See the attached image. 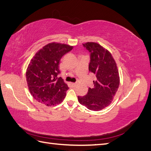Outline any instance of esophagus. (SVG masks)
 <instances>
[{
  "mask_svg": "<svg viewBox=\"0 0 151 151\" xmlns=\"http://www.w3.org/2000/svg\"><path fill=\"white\" fill-rule=\"evenodd\" d=\"M78 83H73V84H72V85H73V87L74 88H75V87H76V86H78Z\"/></svg>",
  "mask_w": 151,
  "mask_h": 151,
  "instance_id": "esophagus-1",
  "label": "esophagus"
}]
</instances>
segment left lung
<instances>
[{
	"mask_svg": "<svg viewBox=\"0 0 151 151\" xmlns=\"http://www.w3.org/2000/svg\"><path fill=\"white\" fill-rule=\"evenodd\" d=\"M90 52L89 70L96 75L94 87L89 88L88 94L78 97V102L89 110L100 111L110 105L119 86L117 64L109 51L95 42L83 44Z\"/></svg>",
	"mask_w": 151,
	"mask_h": 151,
	"instance_id": "8db88e82",
	"label": "left lung"
}]
</instances>
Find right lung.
Returning a JSON list of instances; mask_svg holds the SVG:
<instances>
[{
	"instance_id": "add662e5",
	"label": "right lung",
	"mask_w": 151,
	"mask_h": 151,
	"mask_svg": "<svg viewBox=\"0 0 151 151\" xmlns=\"http://www.w3.org/2000/svg\"><path fill=\"white\" fill-rule=\"evenodd\" d=\"M67 44L52 42L35 54L27 69L28 88L32 97L43 104L51 106L62 102L69 87L57 76L62 56L73 49Z\"/></svg>"
}]
</instances>
